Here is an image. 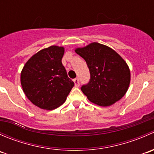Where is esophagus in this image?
<instances>
[{
    "label": "esophagus",
    "mask_w": 154,
    "mask_h": 154,
    "mask_svg": "<svg viewBox=\"0 0 154 154\" xmlns=\"http://www.w3.org/2000/svg\"><path fill=\"white\" fill-rule=\"evenodd\" d=\"M74 85H75V86L78 87L80 86V81H79V79L78 78H75L74 80Z\"/></svg>",
    "instance_id": "1"
}]
</instances>
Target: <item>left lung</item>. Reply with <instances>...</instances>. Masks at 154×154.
<instances>
[{
  "label": "left lung",
  "instance_id": "obj_1",
  "mask_svg": "<svg viewBox=\"0 0 154 154\" xmlns=\"http://www.w3.org/2000/svg\"><path fill=\"white\" fill-rule=\"evenodd\" d=\"M75 52L84 59L89 69L90 80L81 90L90 101L108 106L124 97L130 86V71L118 53L97 42L76 48Z\"/></svg>",
  "mask_w": 154,
  "mask_h": 154
}]
</instances>
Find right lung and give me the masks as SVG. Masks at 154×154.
Returning a JSON list of instances; mask_svg holds the SVG:
<instances>
[{"instance_id": "1", "label": "right lung", "mask_w": 154, "mask_h": 154, "mask_svg": "<svg viewBox=\"0 0 154 154\" xmlns=\"http://www.w3.org/2000/svg\"><path fill=\"white\" fill-rule=\"evenodd\" d=\"M64 52V48L56 45L41 50L21 71L23 91L39 108L52 110L61 106L74 86L62 63Z\"/></svg>"}]
</instances>
